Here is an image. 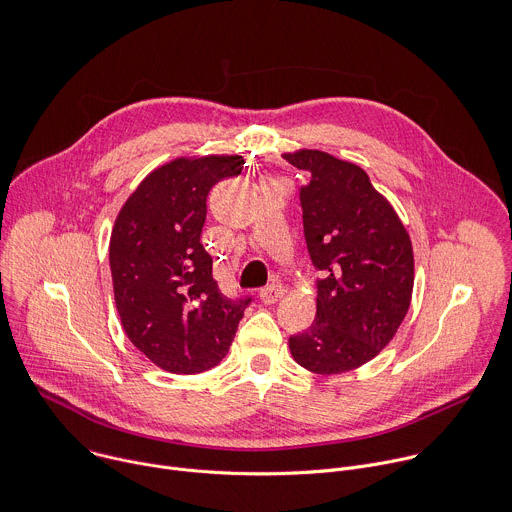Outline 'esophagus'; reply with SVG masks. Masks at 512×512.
I'll list each match as a JSON object with an SVG mask.
<instances>
[{"label": "esophagus", "mask_w": 512, "mask_h": 512, "mask_svg": "<svg viewBox=\"0 0 512 512\" xmlns=\"http://www.w3.org/2000/svg\"><path fill=\"white\" fill-rule=\"evenodd\" d=\"M282 296H284V286L278 284V282L268 284V286H264V288L260 290V298H262V302H266V304H274V302H278Z\"/></svg>", "instance_id": "esophagus-1"}]
</instances>
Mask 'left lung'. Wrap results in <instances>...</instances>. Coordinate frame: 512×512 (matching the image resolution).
Listing matches in <instances>:
<instances>
[{
	"instance_id": "obj_1",
	"label": "left lung",
	"mask_w": 512,
	"mask_h": 512,
	"mask_svg": "<svg viewBox=\"0 0 512 512\" xmlns=\"http://www.w3.org/2000/svg\"><path fill=\"white\" fill-rule=\"evenodd\" d=\"M300 187L304 240L323 278L317 317L288 339L294 361L321 375L357 369L393 339L414 290V252L389 201L355 163L317 149L286 153Z\"/></svg>"
}]
</instances>
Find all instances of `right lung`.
Listing matches in <instances>:
<instances>
[{"instance_id": "1", "label": "right lung", "mask_w": 512, "mask_h": 512, "mask_svg": "<svg viewBox=\"0 0 512 512\" xmlns=\"http://www.w3.org/2000/svg\"><path fill=\"white\" fill-rule=\"evenodd\" d=\"M240 155L179 157L151 171L117 216L109 260L131 343L171 373H201L228 353L244 309L212 276L201 244L210 189L242 173Z\"/></svg>"}]
</instances>
